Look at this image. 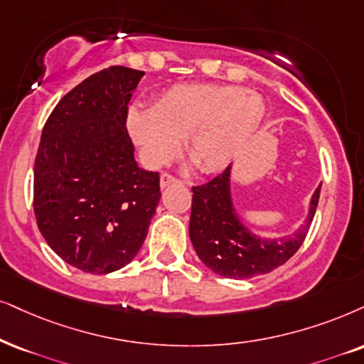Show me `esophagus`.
I'll return each instance as SVG.
<instances>
[{
	"instance_id": "esophagus-1",
	"label": "esophagus",
	"mask_w": 364,
	"mask_h": 364,
	"mask_svg": "<svg viewBox=\"0 0 364 364\" xmlns=\"http://www.w3.org/2000/svg\"><path fill=\"white\" fill-rule=\"evenodd\" d=\"M171 183H179V179L174 178L173 174H169V173H164L163 176H161V179H159L161 188H166V186L171 185Z\"/></svg>"
}]
</instances>
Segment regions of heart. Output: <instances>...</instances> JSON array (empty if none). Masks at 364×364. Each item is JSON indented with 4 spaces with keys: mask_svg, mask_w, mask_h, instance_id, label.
<instances>
[{
    "mask_svg": "<svg viewBox=\"0 0 364 364\" xmlns=\"http://www.w3.org/2000/svg\"><path fill=\"white\" fill-rule=\"evenodd\" d=\"M265 117L259 94L232 85L183 84L168 89L153 110L131 109L127 126L149 166H163L185 137L186 153L203 173L227 168Z\"/></svg>",
    "mask_w": 364,
    "mask_h": 364,
    "instance_id": "heart-1",
    "label": "heart"
}]
</instances>
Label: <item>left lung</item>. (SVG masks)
I'll list each match as a JSON object with an SVG mask.
<instances>
[{"mask_svg": "<svg viewBox=\"0 0 364 364\" xmlns=\"http://www.w3.org/2000/svg\"><path fill=\"white\" fill-rule=\"evenodd\" d=\"M228 166L205 185L193 186L190 238L201 262L228 279H250L284 265L306 240L319 203L321 186L312 195L304 225L284 238H260L240 222L230 195Z\"/></svg>", "mask_w": 364, "mask_h": 364, "instance_id": "left-lung-1", "label": "left lung"}]
</instances>
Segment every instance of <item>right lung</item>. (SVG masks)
Masks as SVG:
<instances>
[{"mask_svg":"<svg viewBox=\"0 0 364 364\" xmlns=\"http://www.w3.org/2000/svg\"><path fill=\"white\" fill-rule=\"evenodd\" d=\"M144 72L104 68L62 97L35 159L33 210L50 248L82 272L127 265L159 203V173L137 166L127 104Z\"/></svg>","mask_w":364,"mask_h":364,"instance_id":"obj_1","label":"right lung"}]
</instances>
